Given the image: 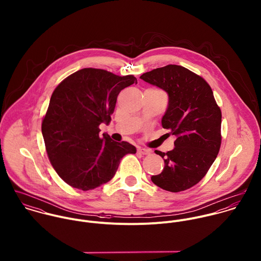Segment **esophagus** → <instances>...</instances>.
<instances>
[{
  "label": "esophagus",
  "instance_id": "34e87169",
  "mask_svg": "<svg viewBox=\"0 0 261 261\" xmlns=\"http://www.w3.org/2000/svg\"><path fill=\"white\" fill-rule=\"evenodd\" d=\"M138 151L142 154H149L150 153V150L148 149H145V148H139Z\"/></svg>",
  "mask_w": 261,
  "mask_h": 261
}]
</instances>
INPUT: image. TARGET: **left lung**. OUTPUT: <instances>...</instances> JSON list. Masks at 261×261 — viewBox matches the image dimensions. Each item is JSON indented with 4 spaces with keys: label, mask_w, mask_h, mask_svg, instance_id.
<instances>
[{
    "label": "left lung",
    "mask_w": 261,
    "mask_h": 261,
    "mask_svg": "<svg viewBox=\"0 0 261 261\" xmlns=\"http://www.w3.org/2000/svg\"><path fill=\"white\" fill-rule=\"evenodd\" d=\"M140 78L169 94L162 125L177 137L174 149L154 150L164 159L165 168L150 179L166 191L188 190L205 177L219 152L221 110L208 82L183 66L170 64Z\"/></svg>",
    "instance_id": "left-lung-1"
}]
</instances>
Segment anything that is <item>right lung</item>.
I'll use <instances>...</instances> for the list:
<instances>
[{
	"mask_svg": "<svg viewBox=\"0 0 261 261\" xmlns=\"http://www.w3.org/2000/svg\"><path fill=\"white\" fill-rule=\"evenodd\" d=\"M134 83V75L83 68L54 89L41 128L48 159L69 186L82 191L101 186L112 180L123 155L136 153L127 142L99 137V124L111 122L117 95Z\"/></svg>",
	"mask_w": 261,
	"mask_h": 261,
	"instance_id": "add662e5",
	"label": "right lung"
}]
</instances>
